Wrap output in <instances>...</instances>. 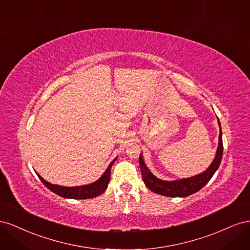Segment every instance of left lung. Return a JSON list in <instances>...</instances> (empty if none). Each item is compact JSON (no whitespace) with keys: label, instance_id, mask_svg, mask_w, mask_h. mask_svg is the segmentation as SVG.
I'll return each instance as SVG.
<instances>
[{"label":"left lung","instance_id":"obj_1","mask_svg":"<svg viewBox=\"0 0 250 250\" xmlns=\"http://www.w3.org/2000/svg\"><path fill=\"white\" fill-rule=\"evenodd\" d=\"M219 126L220 122L218 120ZM222 153H223V143H222V130L220 126V134H219V144L218 149L216 152V156L214 158L213 163L210 164L209 167L201 174L195 175L193 177H188L185 179H178V180H162L160 178L155 177L152 173L149 171L147 166L144 163L142 154L140 155V167L142 172V177L144 183L147 186L149 190L152 192L160 194L163 196H167V197H187L190 196L206 186L209 179L213 177L215 172L220 166L222 160Z\"/></svg>","mask_w":250,"mask_h":250}]
</instances>
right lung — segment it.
Here are the masks:
<instances>
[{"label":"right lung","instance_id":"right-lung-1","mask_svg":"<svg viewBox=\"0 0 250 250\" xmlns=\"http://www.w3.org/2000/svg\"><path fill=\"white\" fill-rule=\"evenodd\" d=\"M117 158L113 160L106 171L104 172L103 175L98 179L95 183L86 185V186H81V187H62V186H56L52 185L48 181L44 180L41 175L37 174V176L40 177L42 183L46 186L50 191L53 193L57 194L58 196H62L63 198H71V199H88V198H94L97 196L101 195L105 190L107 188V186L110 180V169L112 164L116 162Z\"/></svg>","mask_w":250,"mask_h":250}]
</instances>
